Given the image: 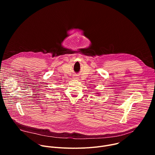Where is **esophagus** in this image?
Returning <instances> with one entry per match:
<instances>
[{
    "instance_id": "esophagus-1",
    "label": "esophagus",
    "mask_w": 155,
    "mask_h": 155,
    "mask_svg": "<svg viewBox=\"0 0 155 155\" xmlns=\"http://www.w3.org/2000/svg\"><path fill=\"white\" fill-rule=\"evenodd\" d=\"M74 78V80H79V78L78 77H73Z\"/></svg>"
}]
</instances>
